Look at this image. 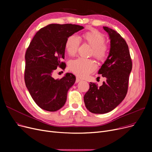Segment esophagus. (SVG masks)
I'll return each mask as SVG.
<instances>
[{
    "mask_svg": "<svg viewBox=\"0 0 152 152\" xmlns=\"http://www.w3.org/2000/svg\"><path fill=\"white\" fill-rule=\"evenodd\" d=\"M81 80L79 78H78V77H76V83H79V82H80Z\"/></svg>",
    "mask_w": 152,
    "mask_h": 152,
    "instance_id": "1",
    "label": "esophagus"
}]
</instances>
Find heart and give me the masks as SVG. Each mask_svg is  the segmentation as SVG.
<instances>
[{
  "mask_svg": "<svg viewBox=\"0 0 152 152\" xmlns=\"http://www.w3.org/2000/svg\"><path fill=\"white\" fill-rule=\"evenodd\" d=\"M83 41L92 47V55L98 60L103 61L107 57L108 46L105 42V37L99 31L92 30L82 35ZM80 39L75 35L69 36L66 40L65 49L68 54L74 56L77 51ZM69 68L76 76L84 77L96 69V65L91 59L77 58L69 63Z\"/></svg>",
  "mask_w": 152,
  "mask_h": 152,
  "instance_id": "obj_1",
  "label": "heart"
}]
</instances>
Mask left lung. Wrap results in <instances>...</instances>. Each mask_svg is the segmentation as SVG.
Segmentation results:
<instances>
[{
    "instance_id": "8db88e82",
    "label": "left lung",
    "mask_w": 152,
    "mask_h": 152,
    "mask_svg": "<svg viewBox=\"0 0 152 152\" xmlns=\"http://www.w3.org/2000/svg\"><path fill=\"white\" fill-rule=\"evenodd\" d=\"M103 28L109 36L110 48L98 74L105 77L106 81L100 87L91 83L90 88L84 97L86 107L95 114L110 112L124 99L132 66L125 40L115 30L106 26Z\"/></svg>"
}]
</instances>
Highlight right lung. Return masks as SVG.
<instances>
[{
    "label": "right lung",
    "mask_w": 152,
    "mask_h": 152,
    "mask_svg": "<svg viewBox=\"0 0 152 152\" xmlns=\"http://www.w3.org/2000/svg\"><path fill=\"white\" fill-rule=\"evenodd\" d=\"M83 28L72 24H50L38 31L30 42L25 54V81L41 108L56 111L65 105L76 77L67 73L61 79H55L52 74L58 66L65 68L61 60L65 58L66 40Z\"/></svg>",
    "instance_id": "obj_1"
}]
</instances>
